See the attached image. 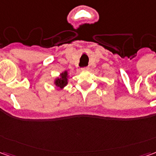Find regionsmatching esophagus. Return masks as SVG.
<instances>
[{
    "instance_id": "34e87169",
    "label": "esophagus",
    "mask_w": 156,
    "mask_h": 156,
    "mask_svg": "<svg viewBox=\"0 0 156 156\" xmlns=\"http://www.w3.org/2000/svg\"><path fill=\"white\" fill-rule=\"evenodd\" d=\"M82 70H83V71H85V70H88V67H84V68H82Z\"/></svg>"
}]
</instances>
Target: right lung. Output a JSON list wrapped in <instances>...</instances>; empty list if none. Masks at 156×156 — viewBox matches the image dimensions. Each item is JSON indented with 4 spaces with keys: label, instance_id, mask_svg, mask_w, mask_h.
Instances as JSON below:
<instances>
[{
    "label": "right lung",
    "instance_id": "obj_1",
    "mask_svg": "<svg viewBox=\"0 0 156 156\" xmlns=\"http://www.w3.org/2000/svg\"><path fill=\"white\" fill-rule=\"evenodd\" d=\"M67 83H68V73L64 72L63 73H62L60 78L56 79L55 84H56V86L59 87V88H62Z\"/></svg>",
    "mask_w": 156,
    "mask_h": 156
}]
</instances>
